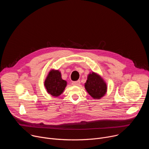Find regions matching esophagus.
<instances>
[{
    "label": "esophagus",
    "instance_id": "obj_1",
    "mask_svg": "<svg viewBox=\"0 0 149 149\" xmlns=\"http://www.w3.org/2000/svg\"><path fill=\"white\" fill-rule=\"evenodd\" d=\"M72 84L73 85V86H79V85L80 84V81L78 80L77 81H74L72 82Z\"/></svg>",
    "mask_w": 149,
    "mask_h": 149
}]
</instances>
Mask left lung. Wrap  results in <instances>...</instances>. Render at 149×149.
Returning <instances> with one entry per match:
<instances>
[{"label":"left lung","instance_id":"obj_1","mask_svg":"<svg viewBox=\"0 0 149 149\" xmlns=\"http://www.w3.org/2000/svg\"><path fill=\"white\" fill-rule=\"evenodd\" d=\"M84 87L94 99L100 100L107 92V83L100 75L94 72H90L88 75Z\"/></svg>","mask_w":149,"mask_h":149}]
</instances>
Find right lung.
Returning a JSON list of instances; mask_svg holds the SVG:
<instances>
[{
    "label": "right lung",
    "mask_w": 149,
    "mask_h": 149,
    "mask_svg": "<svg viewBox=\"0 0 149 149\" xmlns=\"http://www.w3.org/2000/svg\"><path fill=\"white\" fill-rule=\"evenodd\" d=\"M67 85V82L62 79L61 72L58 70L51 69L44 82V86L47 93L53 97H59Z\"/></svg>",
    "instance_id": "1"
}]
</instances>
